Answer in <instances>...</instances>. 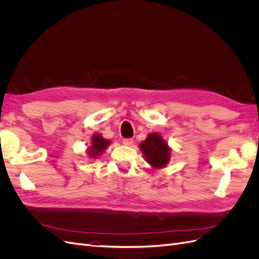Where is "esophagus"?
I'll use <instances>...</instances> for the list:
<instances>
[{
    "mask_svg": "<svg viewBox=\"0 0 259 259\" xmlns=\"http://www.w3.org/2000/svg\"><path fill=\"white\" fill-rule=\"evenodd\" d=\"M133 143H134V140H133L132 138H124L123 139V144L125 146H132Z\"/></svg>",
    "mask_w": 259,
    "mask_h": 259,
    "instance_id": "obj_1",
    "label": "esophagus"
}]
</instances>
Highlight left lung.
<instances>
[{
	"instance_id": "1",
	"label": "left lung",
	"mask_w": 259,
	"mask_h": 259,
	"mask_svg": "<svg viewBox=\"0 0 259 259\" xmlns=\"http://www.w3.org/2000/svg\"><path fill=\"white\" fill-rule=\"evenodd\" d=\"M140 149L148 163L154 168L164 167L169 161L170 149L156 133L148 135L147 139L140 144Z\"/></svg>"
}]
</instances>
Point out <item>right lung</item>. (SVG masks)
<instances>
[{"instance_id":"1","label":"right lung","mask_w":259,"mask_h":259,"mask_svg":"<svg viewBox=\"0 0 259 259\" xmlns=\"http://www.w3.org/2000/svg\"><path fill=\"white\" fill-rule=\"evenodd\" d=\"M109 144H110V142L103 138V136L101 135H99V134L94 135L92 137V146L89 148V151H88L91 158L95 159L96 156L103 153L105 149L109 146Z\"/></svg>"}]
</instances>
